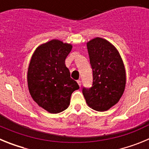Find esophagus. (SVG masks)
Wrapping results in <instances>:
<instances>
[{"label":"esophagus","mask_w":149,"mask_h":149,"mask_svg":"<svg viewBox=\"0 0 149 149\" xmlns=\"http://www.w3.org/2000/svg\"><path fill=\"white\" fill-rule=\"evenodd\" d=\"M77 84H78L79 86H81V80H78V81H77Z\"/></svg>","instance_id":"esophagus-1"}]
</instances>
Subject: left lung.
Here are the masks:
<instances>
[{
  "label": "left lung",
  "instance_id": "obj_1",
  "mask_svg": "<svg viewBox=\"0 0 149 149\" xmlns=\"http://www.w3.org/2000/svg\"><path fill=\"white\" fill-rule=\"evenodd\" d=\"M93 68V86L83 89L86 104L97 111H106L116 104L125 91V68L113 45L96 37L86 43Z\"/></svg>",
  "mask_w": 149,
  "mask_h": 149
}]
</instances>
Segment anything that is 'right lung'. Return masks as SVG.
<instances>
[{"label": "right lung", "instance_id": "obj_1", "mask_svg": "<svg viewBox=\"0 0 149 149\" xmlns=\"http://www.w3.org/2000/svg\"><path fill=\"white\" fill-rule=\"evenodd\" d=\"M72 49L71 44L52 39L38 46L30 59L29 93L36 103L50 113L66 110L72 93L79 89L65 63Z\"/></svg>", "mask_w": 149, "mask_h": 149}]
</instances>
